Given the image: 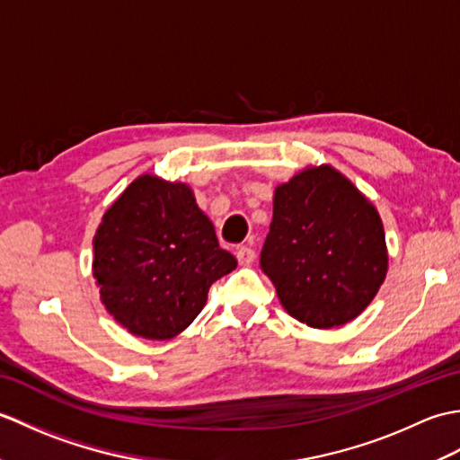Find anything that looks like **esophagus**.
Here are the masks:
<instances>
[{"instance_id":"obj_1","label":"esophagus","mask_w":460,"mask_h":460,"mask_svg":"<svg viewBox=\"0 0 460 460\" xmlns=\"http://www.w3.org/2000/svg\"><path fill=\"white\" fill-rule=\"evenodd\" d=\"M235 257L239 261V265H251V262L255 261L257 252H255V249H251L247 245H241V247L235 249Z\"/></svg>"}]
</instances>
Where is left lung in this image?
I'll list each match as a JSON object with an SVG mask.
<instances>
[{
    "label": "left lung",
    "mask_w": 460,
    "mask_h": 460,
    "mask_svg": "<svg viewBox=\"0 0 460 460\" xmlns=\"http://www.w3.org/2000/svg\"><path fill=\"white\" fill-rule=\"evenodd\" d=\"M261 269L292 318L341 326L364 312L385 279L384 225L340 172L305 170L275 191Z\"/></svg>",
    "instance_id": "8db88e82"
}]
</instances>
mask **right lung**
I'll return each mask as SVG.
<instances>
[{
    "label": "right lung",
    "mask_w": 460,
    "mask_h": 460,
    "mask_svg": "<svg viewBox=\"0 0 460 460\" xmlns=\"http://www.w3.org/2000/svg\"><path fill=\"white\" fill-rule=\"evenodd\" d=\"M235 267L188 185L155 175L128 185L94 237L93 270L106 310L148 340L188 328L213 282Z\"/></svg>",
    "instance_id": "1"
}]
</instances>
